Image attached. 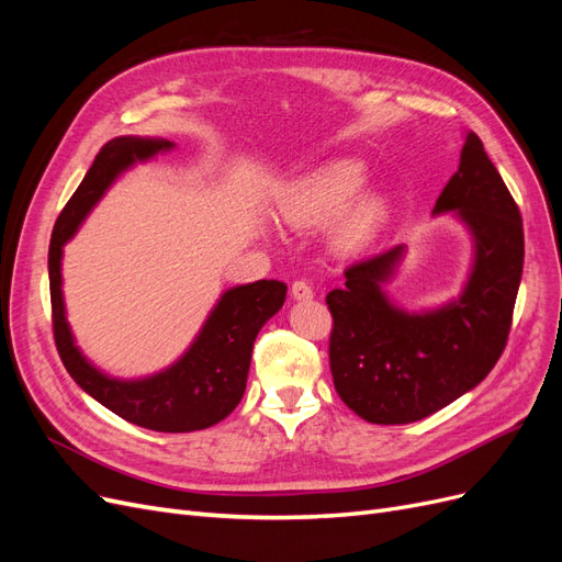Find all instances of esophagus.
<instances>
[{
    "label": "esophagus",
    "mask_w": 562,
    "mask_h": 562,
    "mask_svg": "<svg viewBox=\"0 0 562 562\" xmlns=\"http://www.w3.org/2000/svg\"><path fill=\"white\" fill-rule=\"evenodd\" d=\"M291 295L295 297V300H312L314 297V291H312V285L304 281V279H297L295 283H293V288H291Z\"/></svg>",
    "instance_id": "1"
}]
</instances>
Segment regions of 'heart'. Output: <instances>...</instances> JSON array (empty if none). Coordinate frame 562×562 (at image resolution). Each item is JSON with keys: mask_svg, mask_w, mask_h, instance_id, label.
I'll return each instance as SVG.
<instances>
[{"mask_svg": "<svg viewBox=\"0 0 562 562\" xmlns=\"http://www.w3.org/2000/svg\"><path fill=\"white\" fill-rule=\"evenodd\" d=\"M363 182L366 171L359 161L342 159L321 166L310 176L300 178L285 192L279 203L281 223L300 229L328 225L347 207V203L361 190ZM384 217L386 201L380 194H366L356 199L337 220L333 232L335 246L345 252L361 250L366 244L375 239Z\"/></svg>", "mask_w": 562, "mask_h": 562, "instance_id": "obj_1", "label": "heart"}]
</instances>
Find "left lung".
<instances>
[{
  "mask_svg": "<svg viewBox=\"0 0 562 562\" xmlns=\"http://www.w3.org/2000/svg\"><path fill=\"white\" fill-rule=\"evenodd\" d=\"M454 213L473 236L462 295L429 312L389 300L405 248L396 246L345 271L328 293L330 372L339 398L372 424H411L450 405L495 368L512 330L522 274V220L512 192L473 131L434 215Z\"/></svg>",
  "mask_w": 562,
  "mask_h": 562,
  "instance_id": "obj_1",
  "label": "left lung"
}]
</instances>
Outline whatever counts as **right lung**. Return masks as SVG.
I'll return each instance as SVG.
<instances>
[{
	"label": "right lung",
	"instance_id": "right-lung-1",
	"mask_svg": "<svg viewBox=\"0 0 562 562\" xmlns=\"http://www.w3.org/2000/svg\"><path fill=\"white\" fill-rule=\"evenodd\" d=\"M171 147V140L138 135H122L103 145L56 220L48 246V285L56 347L72 380L100 405L131 424L151 431L184 434L213 427L239 405L255 337L283 307L288 285L262 279L229 288L217 300L190 349L171 368L143 380H116L91 366L75 345L65 318L60 277L63 246L72 239L83 217L103 199L116 176L135 161H147Z\"/></svg>",
	"mask_w": 562,
	"mask_h": 562
}]
</instances>
